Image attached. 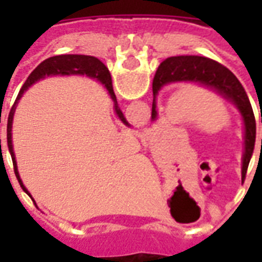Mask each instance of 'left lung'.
Listing matches in <instances>:
<instances>
[{
	"label": "left lung",
	"instance_id": "8db88e82",
	"mask_svg": "<svg viewBox=\"0 0 262 262\" xmlns=\"http://www.w3.org/2000/svg\"><path fill=\"white\" fill-rule=\"evenodd\" d=\"M177 81H193L203 85L210 86L220 92L225 98L234 103L240 111L244 122L246 132V147L243 156L242 174L247 172V167L254 151L255 143V118L253 108L247 97V92L237 80V77L230 70L208 57L202 56H174L165 59L156 71L153 80V106L151 119H157V102L156 97L161 86L168 82ZM262 122V120H261Z\"/></svg>",
	"mask_w": 262,
	"mask_h": 262
}]
</instances>
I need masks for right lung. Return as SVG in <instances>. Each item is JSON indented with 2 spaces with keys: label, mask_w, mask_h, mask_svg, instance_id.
<instances>
[{
  "label": "right lung",
  "mask_w": 262,
  "mask_h": 262,
  "mask_svg": "<svg viewBox=\"0 0 262 262\" xmlns=\"http://www.w3.org/2000/svg\"><path fill=\"white\" fill-rule=\"evenodd\" d=\"M70 75V74H86L90 77H94L97 78L99 82H102L103 85L106 86L109 95L112 98V101L115 103V112L126 126H129L127 120L122 114V111L118 106V101H116V95L114 92V86H112V78H111V74H109V70L105 67L101 60H98L97 57H92V56H84V54H61V56H53L50 59L45 60L40 64L37 66L36 69L33 70L31 73V75L28 77V80L25 81V84L20 88L19 94L16 97V101L12 105V108L9 111L8 115V123H7V143H8L9 153H11V157H12V164H14V171L15 176L18 178V182L22 187V189L25 191L29 196L31 193L28 192V189L24 185V182L20 180L19 172H18V167H16V160H15L14 154V147H12V119H14L15 109H16V103L19 101V98L24 95V92L32 85L35 84L37 80L40 78H45L46 75ZM1 142V139H0ZM32 198V196H31ZM35 202V201H33Z\"/></svg>",
  "instance_id": "add662e5"
}]
</instances>
